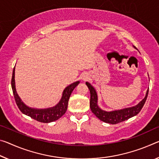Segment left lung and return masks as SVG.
Listing matches in <instances>:
<instances>
[{
	"mask_svg": "<svg viewBox=\"0 0 159 159\" xmlns=\"http://www.w3.org/2000/svg\"><path fill=\"white\" fill-rule=\"evenodd\" d=\"M134 47L135 48V47ZM85 84L87 85L90 93V107L92 112L96 116L98 119L102 121V122L112 125L122 122L123 121L127 120L137 115L141 111L143 105H144L148 93V89L144 98L135 106L126 107L124 109L117 110H112V111H105V110H103L101 108H100V107L98 105V95L96 90L90 83L86 82Z\"/></svg>",
	"mask_w": 159,
	"mask_h": 159,
	"instance_id": "1",
	"label": "left lung"
}]
</instances>
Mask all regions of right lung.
<instances>
[{"label":"right lung","instance_id":"1","mask_svg":"<svg viewBox=\"0 0 159 159\" xmlns=\"http://www.w3.org/2000/svg\"><path fill=\"white\" fill-rule=\"evenodd\" d=\"M80 81H75L73 84L68 85L65 88L64 91L62 93V96L59 102L54 107L45 108V109H37V108L30 107L25 104L22 101L20 98L19 97L18 94L17 93L16 89V83H15V67L12 71V80H11V86L12 93H13L15 100L20 110L23 114L29 116L32 119L38 121L40 122L49 123L54 122L59 120L61 116L65 114L66 112L68 107V102H69L70 94L73 90L77 86Z\"/></svg>","mask_w":159,"mask_h":159}]
</instances>
